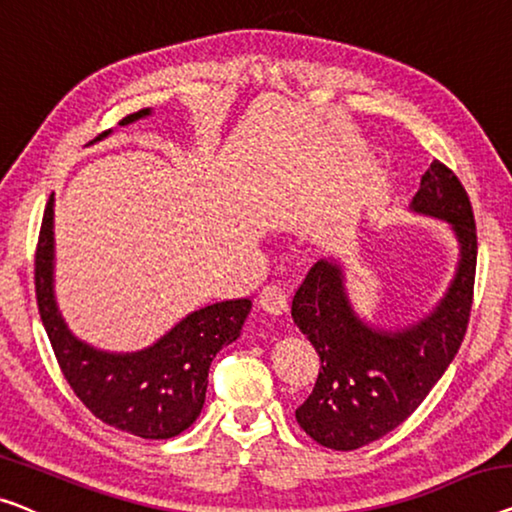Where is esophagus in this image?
I'll list each match as a JSON object with an SVG mask.
<instances>
[{
  "instance_id": "esophagus-1",
  "label": "esophagus",
  "mask_w": 512,
  "mask_h": 512,
  "mask_svg": "<svg viewBox=\"0 0 512 512\" xmlns=\"http://www.w3.org/2000/svg\"><path fill=\"white\" fill-rule=\"evenodd\" d=\"M257 305L271 317H282L287 312V299L278 287H266L264 292L259 294Z\"/></svg>"
}]
</instances>
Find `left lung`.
Wrapping results in <instances>:
<instances>
[{
    "label": "left lung",
    "instance_id": "8db88e82",
    "mask_svg": "<svg viewBox=\"0 0 512 512\" xmlns=\"http://www.w3.org/2000/svg\"><path fill=\"white\" fill-rule=\"evenodd\" d=\"M441 220L457 241V264L439 303L407 326L358 315L340 259H319L292 301V319L319 354V377L296 421L317 444L356 451L414 414L444 375L467 333L476 276V223L467 190L434 160L409 204Z\"/></svg>",
    "mask_w": 512,
    "mask_h": 512
}]
</instances>
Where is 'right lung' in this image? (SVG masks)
Wrapping results in <instances>:
<instances>
[{
	"instance_id": "obj_1",
	"label": "right lung",
	"mask_w": 512,
	"mask_h": 512,
	"mask_svg": "<svg viewBox=\"0 0 512 512\" xmlns=\"http://www.w3.org/2000/svg\"><path fill=\"white\" fill-rule=\"evenodd\" d=\"M149 114L151 108L133 112L119 126ZM36 301L59 368L75 395L103 423L142 439H172L195 423L207 398L211 361L239 338L253 308L250 299L204 305L137 352H105L80 340L61 317L55 296V195L45 207L38 236Z\"/></svg>"
}]
</instances>
